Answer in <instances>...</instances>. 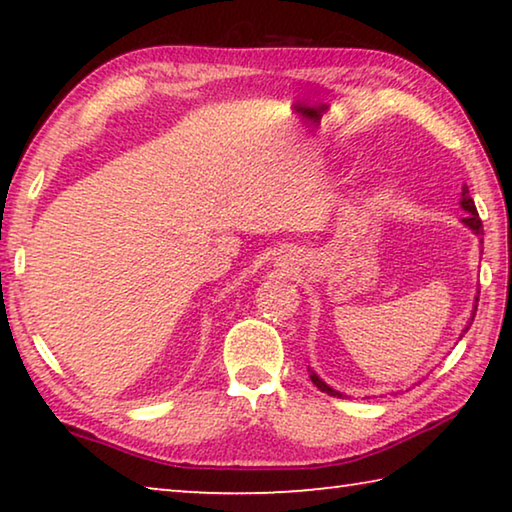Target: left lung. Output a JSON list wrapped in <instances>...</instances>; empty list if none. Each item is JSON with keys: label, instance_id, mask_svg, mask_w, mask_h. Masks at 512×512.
I'll return each instance as SVG.
<instances>
[{"label": "left lung", "instance_id": "1", "mask_svg": "<svg viewBox=\"0 0 512 512\" xmlns=\"http://www.w3.org/2000/svg\"><path fill=\"white\" fill-rule=\"evenodd\" d=\"M461 207L463 210L467 212V216L463 219V223L467 225V228H470L476 237L481 239V244H483V225H481V219H479V212H476V205H474V201H472V196H470V189H467V185H463V192H461ZM476 302H479V298H476ZM474 314H476V305H474V311H472V318H470V323H467V327H465V332L467 329H470V325H472V320H474ZM311 381H314V386H318L320 391L323 393H327V395H334V397H343V393H339V391H334V388H329L323 379H320L316 372H311Z\"/></svg>", "mask_w": 512, "mask_h": 512}]
</instances>
